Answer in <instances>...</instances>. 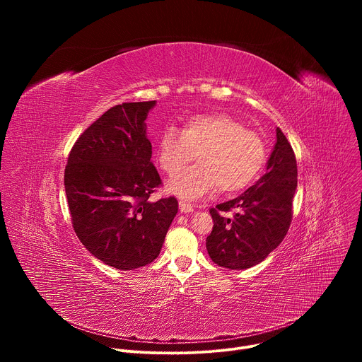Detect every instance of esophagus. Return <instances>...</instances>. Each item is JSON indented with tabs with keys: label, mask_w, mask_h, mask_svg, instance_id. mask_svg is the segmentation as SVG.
Returning a JSON list of instances; mask_svg holds the SVG:
<instances>
[{
	"label": "esophagus",
	"mask_w": 362,
	"mask_h": 362,
	"mask_svg": "<svg viewBox=\"0 0 362 362\" xmlns=\"http://www.w3.org/2000/svg\"><path fill=\"white\" fill-rule=\"evenodd\" d=\"M179 209H180L182 214H192V212L194 211L193 206H192L190 203H186V202H183V200L179 202Z\"/></svg>",
	"instance_id": "1"
}]
</instances>
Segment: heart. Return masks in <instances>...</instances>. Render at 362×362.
Segmentation results:
<instances>
[{
    "label": "heart",
    "mask_w": 362,
    "mask_h": 362,
    "mask_svg": "<svg viewBox=\"0 0 362 362\" xmlns=\"http://www.w3.org/2000/svg\"><path fill=\"white\" fill-rule=\"evenodd\" d=\"M199 163L182 170L168 182V190L182 199L194 200L212 192H235L247 186L261 172L267 147L255 132L246 130L226 113L189 117L182 132L169 127L158 144L160 168L173 175L194 159Z\"/></svg>",
    "instance_id": "1"
}]
</instances>
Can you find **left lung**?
<instances>
[{
	"instance_id": "8db88e82",
	"label": "left lung",
	"mask_w": 362,
	"mask_h": 362,
	"mask_svg": "<svg viewBox=\"0 0 362 362\" xmlns=\"http://www.w3.org/2000/svg\"><path fill=\"white\" fill-rule=\"evenodd\" d=\"M296 185L295 154L278 127L267 173L236 199L211 209L214 229L206 238L211 259L219 267L238 271L261 264L289 229ZM230 209H238L233 220L218 214Z\"/></svg>"
}]
</instances>
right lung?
<instances>
[{"label":"right lung","mask_w":362,"mask_h":362,"mask_svg":"<svg viewBox=\"0 0 362 362\" xmlns=\"http://www.w3.org/2000/svg\"><path fill=\"white\" fill-rule=\"evenodd\" d=\"M156 101L123 103L74 143L64 172L73 228L97 259L120 271L153 262L179 204L148 197L162 180L150 162L146 119Z\"/></svg>","instance_id":"1"}]
</instances>
